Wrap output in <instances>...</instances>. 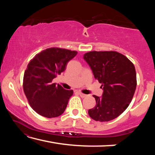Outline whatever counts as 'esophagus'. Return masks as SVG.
I'll use <instances>...</instances> for the list:
<instances>
[{"label": "esophagus", "mask_w": 155, "mask_h": 155, "mask_svg": "<svg viewBox=\"0 0 155 155\" xmlns=\"http://www.w3.org/2000/svg\"><path fill=\"white\" fill-rule=\"evenodd\" d=\"M78 94H79V95H80V96L81 97V98H85V97L87 96V95H86V94H84L81 93V92H78Z\"/></svg>", "instance_id": "esophagus-1"}]
</instances>
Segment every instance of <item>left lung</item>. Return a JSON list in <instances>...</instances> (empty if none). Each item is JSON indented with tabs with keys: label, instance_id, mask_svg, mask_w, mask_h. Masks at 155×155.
<instances>
[{
	"label": "left lung",
	"instance_id": "8db88e82",
	"mask_svg": "<svg viewBox=\"0 0 155 155\" xmlns=\"http://www.w3.org/2000/svg\"><path fill=\"white\" fill-rule=\"evenodd\" d=\"M94 78L102 84L103 96L94 95L96 104L88 110L96 121L108 122L122 114L134 96L137 78L134 65L116 51H91L83 55Z\"/></svg>",
	"mask_w": 155,
	"mask_h": 155
}]
</instances>
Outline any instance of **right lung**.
Instances as JSON below:
<instances>
[{
    "mask_svg": "<svg viewBox=\"0 0 155 155\" xmlns=\"http://www.w3.org/2000/svg\"><path fill=\"white\" fill-rule=\"evenodd\" d=\"M77 51L50 48L37 54L28 63L23 78V90L28 103L38 114L52 118L64 112L73 90L52 83Z\"/></svg>",
    "mask_w": 155,
    "mask_h": 155,
    "instance_id": "add662e5",
    "label": "right lung"
}]
</instances>
